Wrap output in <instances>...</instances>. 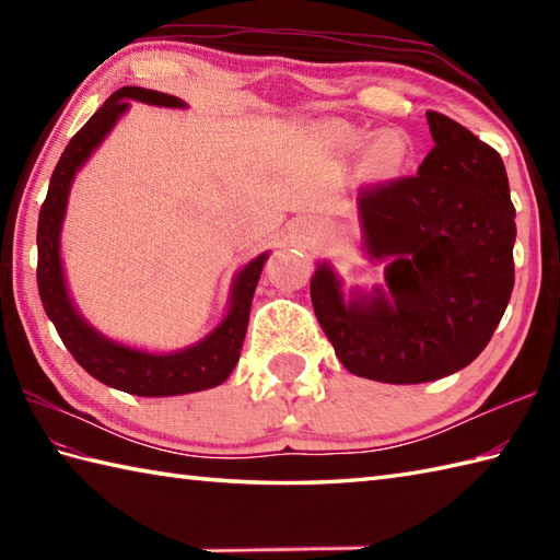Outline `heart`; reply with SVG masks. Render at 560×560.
<instances>
[{"instance_id":"b5f03b06","label":"heart","mask_w":560,"mask_h":560,"mask_svg":"<svg viewBox=\"0 0 560 560\" xmlns=\"http://www.w3.org/2000/svg\"><path fill=\"white\" fill-rule=\"evenodd\" d=\"M371 159L375 165H383V168L395 165L399 159V139L395 135L377 137L371 147Z\"/></svg>"}]
</instances>
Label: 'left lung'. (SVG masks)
Segmentation results:
<instances>
[{
  "label": "left lung",
  "mask_w": 560,
  "mask_h": 560,
  "mask_svg": "<svg viewBox=\"0 0 560 560\" xmlns=\"http://www.w3.org/2000/svg\"><path fill=\"white\" fill-rule=\"evenodd\" d=\"M435 147L419 173L359 192L368 253L389 259V295H355L319 265L311 299L349 373L431 383L469 365L491 341L515 287V207L501 153L428 110Z\"/></svg>",
  "instance_id": "left-lung-1"
}]
</instances>
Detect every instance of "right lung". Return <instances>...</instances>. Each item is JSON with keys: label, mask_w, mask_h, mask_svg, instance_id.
Wrapping results in <instances>:
<instances>
[{"label": "right lung", "mask_w": 560, "mask_h": 560, "mask_svg": "<svg viewBox=\"0 0 560 560\" xmlns=\"http://www.w3.org/2000/svg\"><path fill=\"white\" fill-rule=\"evenodd\" d=\"M127 98L151 105H165V108H183L185 105L180 98L168 96V93L139 86L117 89L101 105L98 113L69 139L65 153L55 165L47 197L40 207L38 273L35 277H38L43 307L47 317L52 319L59 339L65 341V347L74 355V361L83 371L96 377L98 383L139 397L187 395V392L217 387L233 373L237 359H241L249 305H253V295L261 267H265L267 253L255 257L237 273L229 315H225L223 323L207 339H201L189 349L177 353L137 351L101 337L96 329L83 323L67 295L62 261H59V229H62L71 180H74L83 161L91 156V151L115 127L117 117L127 110Z\"/></svg>", "instance_id": "right-lung-1"}]
</instances>
